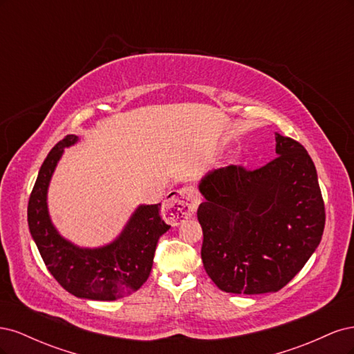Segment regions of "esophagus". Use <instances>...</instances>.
<instances>
[{"instance_id": "34e87169", "label": "esophagus", "mask_w": 354, "mask_h": 354, "mask_svg": "<svg viewBox=\"0 0 354 354\" xmlns=\"http://www.w3.org/2000/svg\"><path fill=\"white\" fill-rule=\"evenodd\" d=\"M201 198L194 186H185L164 203V217L173 226L192 217L195 214Z\"/></svg>"}]
</instances>
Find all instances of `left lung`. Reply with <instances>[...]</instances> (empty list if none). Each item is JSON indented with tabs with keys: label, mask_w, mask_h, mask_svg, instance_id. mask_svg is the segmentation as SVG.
I'll list each match as a JSON object with an SVG mask.
<instances>
[{
	"label": "left lung",
	"mask_w": 354,
	"mask_h": 354,
	"mask_svg": "<svg viewBox=\"0 0 354 354\" xmlns=\"http://www.w3.org/2000/svg\"><path fill=\"white\" fill-rule=\"evenodd\" d=\"M276 153L257 169L229 165L201 180V257L224 292L279 291L322 239L325 203L312 158L281 134Z\"/></svg>",
	"instance_id": "obj_1"
}]
</instances>
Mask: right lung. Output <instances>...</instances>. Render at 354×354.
<instances>
[{
  "mask_svg": "<svg viewBox=\"0 0 354 354\" xmlns=\"http://www.w3.org/2000/svg\"><path fill=\"white\" fill-rule=\"evenodd\" d=\"M77 142V136H66L42 162L28 203L29 230L48 272L68 292L113 301L136 292L147 281L158 241L169 226L156 203L138 207L120 238L102 248H80L63 239L48 216L47 189L63 149Z\"/></svg>",
  "mask_w": 354,
  "mask_h": 354,
  "instance_id": "1",
  "label": "right lung"
}]
</instances>
